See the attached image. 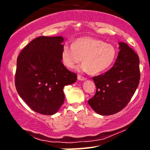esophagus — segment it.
I'll return each instance as SVG.
<instances>
[{
  "label": "esophagus",
  "instance_id": "1",
  "mask_svg": "<svg viewBox=\"0 0 150 150\" xmlns=\"http://www.w3.org/2000/svg\"><path fill=\"white\" fill-rule=\"evenodd\" d=\"M77 79H78V80L82 81V80H85L87 78H86V77H85L82 76V75H77Z\"/></svg>",
  "mask_w": 150,
  "mask_h": 150
}]
</instances>
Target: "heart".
<instances>
[{"instance_id": "b5f03b06", "label": "heart", "mask_w": 150, "mask_h": 150, "mask_svg": "<svg viewBox=\"0 0 150 150\" xmlns=\"http://www.w3.org/2000/svg\"><path fill=\"white\" fill-rule=\"evenodd\" d=\"M116 49L112 44L93 37H80L73 45L65 44L61 51V60L65 67L73 68L82 61L80 71L96 75L106 70L116 59Z\"/></svg>"}]
</instances>
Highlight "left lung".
<instances>
[{"label": "left lung", "instance_id": "obj_1", "mask_svg": "<svg viewBox=\"0 0 150 150\" xmlns=\"http://www.w3.org/2000/svg\"><path fill=\"white\" fill-rule=\"evenodd\" d=\"M116 62L106 73L93 77L97 89L88 104L96 113L109 116L128 105L140 82L138 55L125 43H119Z\"/></svg>", "mask_w": 150, "mask_h": 150}]
</instances>
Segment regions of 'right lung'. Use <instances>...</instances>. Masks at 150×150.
<instances>
[{"label": "right lung", "instance_id": "obj_1", "mask_svg": "<svg viewBox=\"0 0 150 150\" xmlns=\"http://www.w3.org/2000/svg\"><path fill=\"white\" fill-rule=\"evenodd\" d=\"M62 37H39L17 58L15 84L31 109L44 115L56 113L64 103L63 87L77 80L76 73L62 63Z\"/></svg>", "mask_w": 150, "mask_h": 150}]
</instances>
